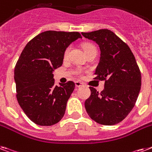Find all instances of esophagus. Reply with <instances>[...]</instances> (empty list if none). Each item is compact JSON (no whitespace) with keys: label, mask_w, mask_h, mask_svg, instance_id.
<instances>
[{"label":"esophagus","mask_w":152,"mask_h":152,"mask_svg":"<svg viewBox=\"0 0 152 152\" xmlns=\"http://www.w3.org/2000/svg\"><path fill=\"white\" fill-rule=\"evenodd\" d=\"M75 85H76V87H80L83 86V84L82 83L79 82V81H76V82H75Z\"/></svg>","instance_id":"obj_1"}]
</instances>
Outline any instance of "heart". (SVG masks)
Listing matches in <instances>:
<instances>
[{"label": "heart", "instance_id": "heart-1", "mask_svg": "<svg viewBox=\"0 0 152 152\" xmlns=\"http://www.w3.org/2000/svg\"><path fill=\"white\" fill-rule=\"evenodd\" d=\"M83 49H84L85 50V52L87 51V50H91V49H93V48H95L92 45V44H85L83 45ZM69 50H70V47H69V48H66V50H65V54H64V55H65V57H67L68 55H69ZM79 74L81 73V71L80 70H79V72H78Z\"/></svg>", "mask_w": 152, "mask_h": 152}]
</instances>
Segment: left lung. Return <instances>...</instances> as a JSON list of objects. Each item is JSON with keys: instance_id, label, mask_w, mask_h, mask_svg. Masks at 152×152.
Here are the masks:
<instances>
[{"instance_id": "left-lung-1", "label": "left lung", "mask_w": 152, "mask_h": 152, "mask_svg": "<svg viewBox=\"0 0 152 152\" xmlns=\"http://www.w3.org/2000/svg\"><path fill=\"white\" fill-rule=\"evenodd\" d=\"M82 35L99 46L101 55L94 79L105 80L101 93L90 87L91 94L85 102L86 111L99 124H117L131 112L140 93L141 75L136 59L127 44L109 29Z\"/></svg>"}]
</instances>
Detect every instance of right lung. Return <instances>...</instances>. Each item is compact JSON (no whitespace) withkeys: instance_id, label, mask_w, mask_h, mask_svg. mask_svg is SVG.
<instances>
[{"instance_id":"1","label":"right lung","mask_w":152,"mask_h":152,"mask_svg":"<svg viewBox=\"0 0 152 152\" xmlns=\"http://www.w3.org/2000/svg\"><path fill=\"white\" fill-rule=\"evenodd\" d=\"M82 38L78 32L45 31L26 44L15 68L17 100L28 118L40 126L62 119L75 83L55 85L53 72L62 65L66 48Z\"/></svg>"}]
</instances>
